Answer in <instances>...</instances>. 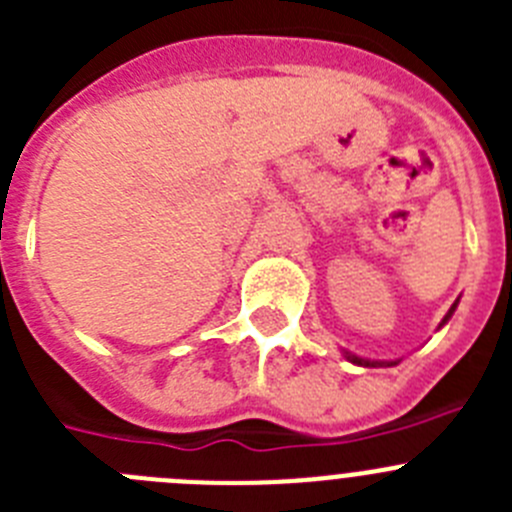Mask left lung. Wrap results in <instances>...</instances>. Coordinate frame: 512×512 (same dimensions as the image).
Returning <instances> with one entry per match:
<instances>
[{
    "label": "left lung",
    "mask_w": 512,
    "mask_h": 512,
    "mask_svg": "<svg viewBox=\"0 0 512 512\" xmlns=\"http://www.w3.org/2000/svg\"><path fill=\"white\" fill-rule=\"evenodd\" d=\"M456 305H459V300H456L454 305L449 307V312H446V315H443V320H441V323H438V328H443V325L449 323V320H451V315H454V310H456ZM343 356H346V359L351 361V364H356V366H395V364H400V359H395V361H374V359H361V356L351 354V351H343Z\"/></svg>",
    "instance_id": "left-lung-1"
}]
</instances>
